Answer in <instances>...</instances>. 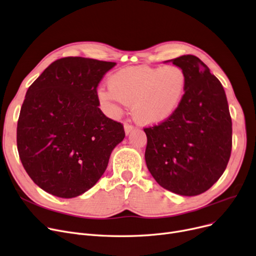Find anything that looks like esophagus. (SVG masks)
Masks as SVG:
<instances>
[{
    "instance_id": "obj_1",
    "label": "esophagus",
    "mask_w": 256,
    "mask_h": 256,
    "mask_svg": "<svg viewBox=\"0 0 256 256\" xmlns=\"http://www.w3.org/2000/svg\"><path fill=\"white\" fill-rule=\"evenodd\" d=\"M124 129H125V133H126V134L128 136L129 133H130L133 129H134V127H133V126H132V125H130V124H125Z\"/></svg>"
}]
</instances>
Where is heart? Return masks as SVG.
<instances>
[{
  "instance_id": "b5f03b06",
  "label": "heart",
  "mask_w": 256,
  "mask_h": 256,
  "mask_svg": "<svg viewBox=\"0 0 256 256\" xmlns=\"http://www.w3.org/2000/svg\"><path fill=\"white\" fill-rule=\"evenodd\" d=\"M186 82L184 70L178 66H128L109 77V88H100L98 98L114 112L118 110V104L132 105L138 123L157 125L176 112Z\"/></svg>"
}]
</instances>
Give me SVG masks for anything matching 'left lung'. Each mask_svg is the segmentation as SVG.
Instances as JSON below:
<instances>
[{"instance_id": "obj_1", "label": "left lung", "mask_w": 256, "mask_h": 256, "mask_svg": "<svg viewBox=\"0 0 256 256\" xmlns=\"http://www.w3.org/2000/svg\"><path fill=\"white\" fill-rule=\"evenodd\" d=\"M168 62L184 70L186 88L171 118L144 128L146 164L164 188L197 196L225 171L232 147V123L225 90L208 66L194 55Z\"/></svg>"}]
</instances>
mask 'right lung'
<instances>
[{"label":"right lung","mask_w":256,"mask_h":256,"mask_svg":"<svg viewBox=\"0 0 256 256\" xmlns=\"http://www.w3.org/2000/svg\"><path fill=\"white\" fill-rule=\"evenodd\" d=\"M116 64L64 57L48 66L27 90L18 120L24 168L44 192L74 198L104 174L123 124L99 108L96 88Z\"/></svg>","instance_id":"right-lung-1"}]
</instances>
